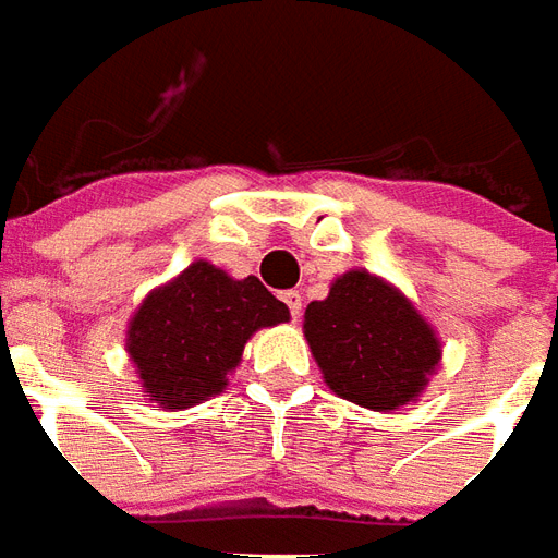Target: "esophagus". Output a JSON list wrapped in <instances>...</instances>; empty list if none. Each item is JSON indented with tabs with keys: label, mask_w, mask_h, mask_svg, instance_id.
<instances>
[{
	"label": "esophagus",
	"mask_w": 558,
	"mask_h": 558,
	"mask_svg": "<svg viewBox=\"0 0 558 558\" xmlns=\"http://www.w3.org/2000/svg\"><path fill=\"white\" fill-rule=\"evenodd\" d=\"M282 300L284 306L291 308V318H300V308H303V296H300V291H284Z\"/></svg>",
	"instance_id": "1"
}]
</instances>
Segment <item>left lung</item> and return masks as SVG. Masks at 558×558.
<instances>
[{"mask_svg":"<svg viewBox=\"0 0 558 558\" xmlns=\"http://www.w3.org/2000/svg\"><path fill=\"white\" fill-rule=\"evenodd\" d=\"M306 339L336 396L368 410H396L428 384L440 341L396 288L365 270L332 282L306 308Z\"/></svg>","mask_w":558,"mask_h":558,"instance_id":"8db88e82","label":"left lung"}]
</instances>
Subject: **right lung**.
Here are the masks:
<instances>
[{
    "mask_svg": "<svg viewBox=\"0 0 558 558\" xmlns=\"http://www.w3.org/2000/svg\"><path fill=\"white\" fill-rule=\"evenodd\" d=\"M288 320V306L255 276L231 279L195 262L145 296L130 324L128 351L142 386L166 410L193 408L226 386L255 329Z\"/></svg>",
    "mask_w": 558,
    "mask_h": 558,
    "instance_id": "right-lung-1",
    "label": "right lung"
}]
</instances>
